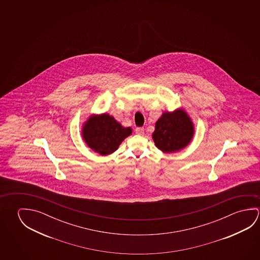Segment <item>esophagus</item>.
Instances as JSON below:
<instances>
[{
	"instance_id": "34e87169",
	"label": "esophagus",
	"mask_w": 260,
	"mask_h": 260,
	"mask_svg": "<svg viewBox=\"0 0 260 260\" xmlns=\"http://www.w3.org/2000/svg\"><path fill=\"white\" fill-rule=\"evenodd\" d=\"M135 132H136L137 134H139V135H142L143 133H144V128L143 127H138L135 129Z\"/></svg>"
}]
</instances>
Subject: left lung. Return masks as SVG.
<instances>
[{
	"instance_id": "1",
	"label": "left lung",
	"mask_w": 260,
	"mask_h": 260,
	"mask_svg": "<svg viewBox=\"0 0 260 260\" xmlns=\"http://www.w3.org/2000/svg\"><path fill=\"white\" fill-rule=\"evenodd\" d=\"M194 124L183 109L165 111L155 124L152 139L157 149L171 153L184 149L194 136Z\"/></svg>"
}]
</instances>
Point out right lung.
<instances>
[{
  "label": "right lung",
  "instance_id": "1",
  "mask_svg": "<svg viewBox=\"0 0 260 260\" xmlns=\"http://www.w3.org/2000/svg\"><path fill=\"white\" fill-rule=\"evenodd\" d=\"M132 133V128L121 126L108 113L90 116L81 131L83 141L89 149L103 156L113 153Z\"/></svg>",
  "mask_w": 260,
  "mask_h": 260
}]
</instances>
